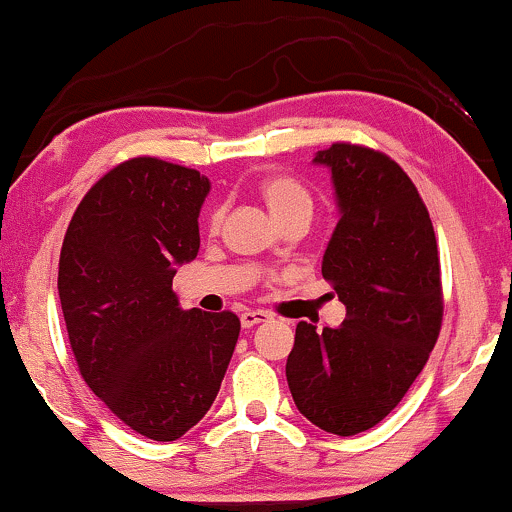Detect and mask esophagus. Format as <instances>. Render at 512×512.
Masks as SVG:
<instances>
[{"label":"esophagus","instance_id":"1","mask_svg":"<svg viewBox=\"0 0 512 512\" xmlns=\"http://www.w3.org/2000/svg\"><path fill=\"white\" fill-rule=\"evenodd\" d=\"M270 316L268 311H263V309H254V311H244L242 314V328H254V326H258V323H266V321H270Z\"/></svg>","mask_w":512,"mask_h":512}]
</instances>
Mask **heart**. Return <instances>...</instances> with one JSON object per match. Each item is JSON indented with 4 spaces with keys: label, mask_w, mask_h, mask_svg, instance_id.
<instances>
[{
    "label": "heart",
    "mask_w": 512,
    "mask_h": 512,
    "mask_svg": "<svg viewBox=\"0 0 512 512\" xmlns=\"http://www.w3.org/2000/svg\"><path fill=\"white\" fill-rule=\"evenodd\" d=\"M258 194H261L270 213L278 218L282 225L285 220L292 218H311V210H314V201H311V194L304 189L302 184L294 177H287V174H268L258 182ZM222 213L218 208L210 213V230H218Z\"/></svg>",
    "instance_id": "heart-1"
}]
</instances>
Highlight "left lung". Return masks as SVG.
<instances>
[{
    "instance_id": "left-lung-1",
    "label": "left lung",
    "mask_w": 512,
    "mask_h": 512,
    "mask_svg": "<svg viewBox=\"0 0 512 512\" xmlns=\"http://www.w3.org/2000/svg\"><path fill=\"white\" fill-rule=\"evenodd\" d=\"M314 162L333 172L340 220L321 270L347 318L323 330L299 321L285 371L311 424L354 436L398 407L434 350L441 261L429 210L398 162L354 143L318 150Z\"/></svg>"
}]
</instances>
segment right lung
Returning <instances> with one entry per match:
<instances>
[{
	"mask_svg": "<svg viewBox=\"0 0 512 512\" xmlns=\"http://www.w3.org/2000/svg\"><path fill=\"white\" fill-rule=\"evenodd\" d=\"M208 177L160 158L112 167L78 203L59 256V302L83 381L114 417L177 441L218 395L239 318L179 309L172 278L201 246Z\"/></svg>",
	"mask_w": 512,
	"mask_h": 512,
	"instance_id": "add662e5",
	"label": "right lung"
}]
</instances>
